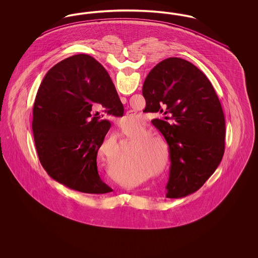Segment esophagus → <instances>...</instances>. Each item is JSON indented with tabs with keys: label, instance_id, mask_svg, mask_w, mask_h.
<instances>
[{
	"label": "esophagus",
	"instance_id": "obj_1",
	"mask_svg": "<svg viewBox=\"0 0 258 258\" xmlns=\"http://www.w3.org/2000/svg\"><path fill=\"white\" fill-rule=\"evenodd\" d=\"M121 101L123 103H126V98H124V97H121Z\"/></svg>",
	"mask_w": 258,
	"mask_h": 258
}]
</instances>
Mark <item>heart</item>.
<instances>
[{"mask_svg":"<svg viewBox=\"0 0 258 258\" xmlns=\"http://www.w3.org/2000/svg\"><path fill=\"white\" fill-rule=\"evenodd\" d=\"M135 120V117L133 116L125 118L127 123H134ZM147 134V128L145 126H141L137 132H127L125 137L132 142L135 141L136 145L132 150L133 155L142 159L154 169L158 168L161 163L162 165L159 169L160 172L163 171L169 162V151L167 144L160 136Z\"/></svg>","mask_w":258,"mask_h":258,"instance_id":"obj_1","label":"heart"}]
</instances>
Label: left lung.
<instances>
[{
  "instance_id": "left-lung-1",
  "label": "left lung",
  "mask_w": 258,
  "mask_h": 258,
  "mask_svg": "<svg viewBox=\"0 0 258 258\" xmlns=\"http://www.w3.org/2000/svg\"><path fill=\"white\" fill-rule=\"evenodd\" d=\"M142 94L145 110L170 114L173 120L152 121L169 146L166 197L196 192L216 171L224 154L225 120L214 87L190 61L173 57L149 73Z\"/></svg>"
}]
</instances>
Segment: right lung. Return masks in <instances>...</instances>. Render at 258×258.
<instances>
[{"label": "right lung", "mask_w": 258, "mask_h": 258, "mask_svg": "<svg viewBox=\"0 0 258 258\" xmlns=\"http://www.w3.org/2000/svg\"><path fill=\"white\" fill-rule=\"evenodd\" d=\"M98 104L108 115L123 114L105 69L89 55H74L45 74L32 123L38 159L50 177L71 189L93 195L113 190L100 179L97 166L98 149L111 125L94 114Z\"/></svg>", "instance_id": "obj_1"}]
</instances>
